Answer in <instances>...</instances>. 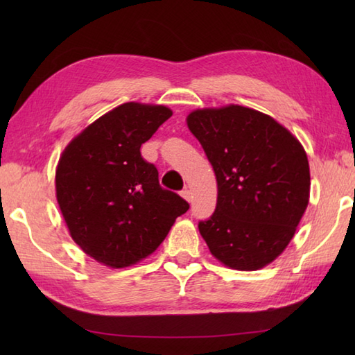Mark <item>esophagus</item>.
Masks as SVG:
<instances>
[{
    "label": "esophagus",
    "mask_w": 355,
    "mask_h": 355,
    "mask_svg": "<svg viewBox=\"0 0 355 355\" xmlns=\"http://www.w3.org/2000/svg\"><path fill=\"white\" fill-rule=\"evenodd\" d=\"M182 197L186 200V201H192V192L189 191V189H184V191H182Z\"/></svg>",
    "instance_id": "34e87169"
}]
</instances>
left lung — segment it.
Returning <instances> with one entry per match:
<instances>
[{"mask_svg":"<svg viewBox=\"0 0 355 355\" xmlns=\"http://www.w3.org/2000/svg\"><path fill=\"white\" fill-rule=\"evenodd\" d=\"M187 126L212 164L214 215L198 229L224 266L253 271L290 244L310 200L304 146L273 117L239 105L195 110Z\"/></svg>","mask_w":355,"mask_h":355,"instance_id":"obj_1","label":"left lung"}]
</instances>
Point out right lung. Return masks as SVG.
Listing matches in <instances>:
<instances>
[{"label":"right lung","mask_w":355,"mask_h":355,"mask_svg":"<svg viewBox=\"0 0 355 355\" xmlns=\"http://www.w3.org/2000/svg\"><path fill=\"white\" fill-rule=\"evenodd\" d=\"M172 116L163 105L128 102L76 135L59 158L56 198L82 250L112 268L130 267L163 243L189 209L158 183L140 146Z\"/></svg>","instance_id":"right-lung-1"}]
</instances>
